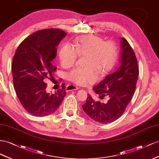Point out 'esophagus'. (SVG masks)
<instances>
[{
    "mask_svg": "<svg viewBox=\"0 0 159 159\" xmlns=\"http://www.w3.org/2000/svg\"><path fill=\"white\" fill-rule=\"evenodd\" d=\"M79 89V87H76V86L75 85H67L66 87V91H70V90H77Z\"/></svg>",
    "mask_w": 159,
    "mask_h": 159,
    "instance_id": "1",
    "label": "esophagus"
}]
</instances>
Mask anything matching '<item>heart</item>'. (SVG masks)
I'll use <instances>...</instances> for the list:
<instances>
[{"instance_id":"1","label":"heart","mask_w":159,"mask_h":159,"mask_svg":"<svg viewBox=\"0 0 159 159\" xmlns=\"http://www.w3.org/2000/svg\"><path fill=\"white\" fill-rule=\"evenodd\" d=\"M117 55L114 43L103 42L102 39L91 35L79 39L75 47L64 44L58 52L60 62L64 67L74 65L79 56H86L84 65L87 66L74 68L66 74L68 79L80 85L94 83L98 79L97 71L101 75L111 71L116 64Z\"/></svg>"}]
</instances>
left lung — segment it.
I'll use <instances>...</instances> for the list:
<instances>
[{
	"label": "left lung",
	"instance_id": "obj_1",
	"mask_svg": "<svg viewBox=\"0 0 159 159\" xmlns=\"http://www.w3.org/2000/svg\"><path fill=\"white\" fill-rule=\"evenodd\" d=\"M121 55L120 65L112 73L93 87L100 98L108 96L107 103L94 101L89 95L86 104L83 105L84 112L94 120L107 124L116 120L123 114L132 99L139 75L137 58L133 48L124 38H120Z\"/></svg>",
	"mask_w": 159,
	"mask_h": 159
}]
</instances>
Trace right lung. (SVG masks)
Segmentation results:
<instances>
[{
    "instance_id": "add662e5",
    "label": "right lung",
    "mask_w": 159,
    "mask_h": 159,
    "mask_svg": "<svg viewBox=\"0 0 159 159\" xmlns=\"http://www.w3.org/2000/svg\"><path fill=\"white\" fill-rule=\"evenodd\" d=\"M66 35L59 29L39 30L16 49L12 63L14 88L21 105L33 116L52 114L65 97V86L51 94L46 91L44 81L57 70L52 61L57 57V47Z\"/></svg>"
}]
</instances>
